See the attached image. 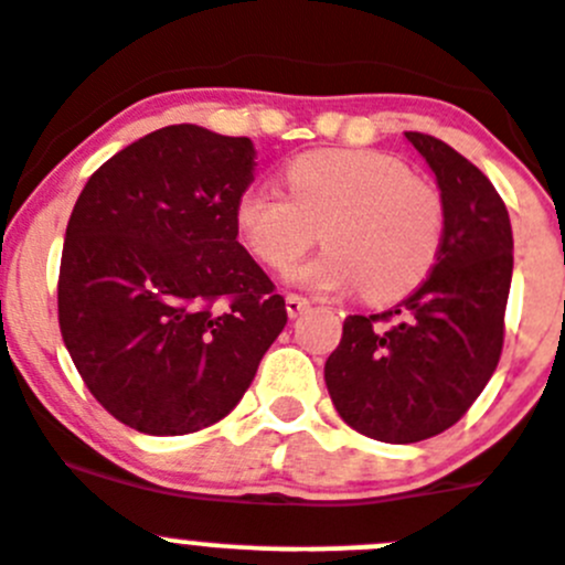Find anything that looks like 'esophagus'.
Instances as JSON below:
<instances>
[{
    "mask_svg": "<svg viewBox=\"0 0 565 565\" xmlns=\"http://www.w3.org/2000/svg\"><path fill=\"white\" fill-rule=\"evenodd\" d=\"M307 309H309V298H303V295H298V292H287L289 318H298V315H303Z\"/></svg>",
    "mask_w": 565,
    "mask_h": 565,
    "instance_id": "obj_1",
    "label": "esophagus"
}]
</instances>
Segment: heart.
<instances>
[{"label": "heart", "mask_w": 565, "mask_h": 565, "mask_svg": "<svg viewBox=\"0 0 565 565\" xmlns=\"http://www.w3.org/2000/svg\"><path fill=\"white\" fill-rule=\"evenodd\" d=\"M289 194L250 185L236 200V231L273 270L292 267L323 236L327 250L295 267V281L323 292L358 289L391 303L419 287L445 245V202L388 151L323 149L284 171Z\"/></svg>", "instance_id": "heart-1"}]
</instances>
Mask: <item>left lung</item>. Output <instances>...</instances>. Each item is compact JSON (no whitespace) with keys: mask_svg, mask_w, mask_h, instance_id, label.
I'll list each match as a JSON object with an SVG mask.
<instances>
[{"mask_svg":"<svg viewBox=\"0 0 565 565\" xmlns=\"http://www.w3.org/2000/svg\"><path fill=\"white\" fill-rule=\"evenodd\" d=\"M434 169L445 202V245L399 307L349 315L327 360L334 408L371 439L408 445L461 419L504 349L512 227L504 200L447 143L405 131Z\"/></svg>","mask_w":565,"mask_h":565,"instance_id":"obj_1","label":"left lung"}]
</instances>
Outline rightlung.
<instances>
[{"instance_id": "1", "label": "right lung", "mask_w": 565, "mask_h": 565, "mask_svg": "<svg viewBox=\"0 0 565 565\" xmlns=\"http://www.w3.org/2000/svg\"><path fill=\"white\" fill-rule=\"evenodd\" d=\"M247 137L166 126L81 191L58 270V327L89 394L129 428L182 436L231 414L287 307L238 245Z\"/></svg>"}]
</instances>
